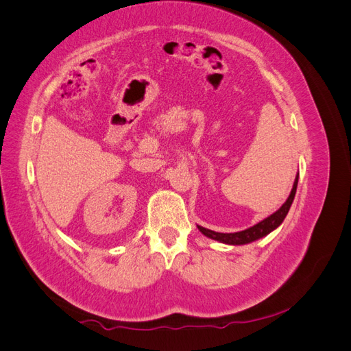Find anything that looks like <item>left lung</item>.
<instances>
[{"instance_id":"obj_1","label":"left lung","mask_w":351,"mask_h":351,"mask_svg":"<svg viewBox=\"0 0 351 351\" xmlns=\"http://www.w3.org/2000/svg\"><path fill=\"white\" fill-rule=\"evenodd\" d=\"M297 182H299V176H297L295 180H294L291 193H290L289 199L285 200V204L277 212H274L271 217L265 218L263 221L258 222L256 226H253V227L244 230V231H239V232H217V231H212V230L199 227V226H197V228H199L202 234H205L206 237L218 240L221 243H227V244H246V243L258 240L261 237H265L267 234H269L272 230L277 228L284 221L285 215L289 214V209H290L293 200H294V196H295Z\"/></svg>"}]
</instances>
